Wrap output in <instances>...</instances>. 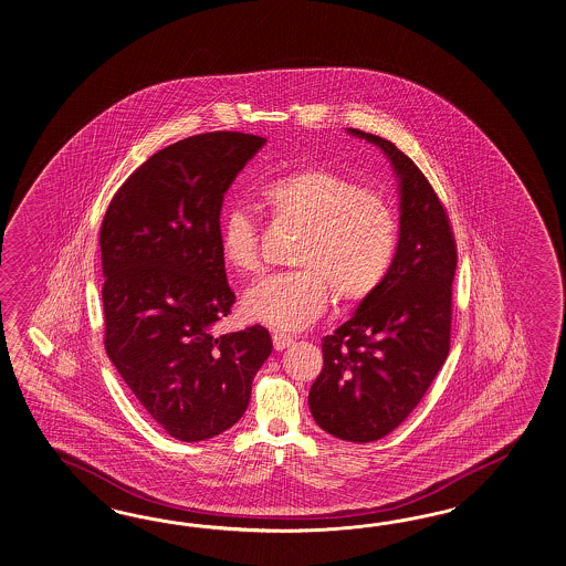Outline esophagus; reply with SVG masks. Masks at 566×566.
<instances>
[{
  "mask_svg": "<svg viewBox=\"0 0 566 566\" xmlns=\"http://www.w3.org/2000/svg\"><path fill=\"white\" fill-rule=\"evenodd\" d=\"M273 345L276 350H283V348H290L293 345V336L283 333H273Z\"/></svg>",
  "mask_w": 566,
  "mask_h": 566,
  "instance_id": "obj_1",
  "label": "esophagus"
}]
</instances>
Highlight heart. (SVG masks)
<instances>
[{"instance_id": "1", "label": "heart", "mask_w": 566, "mask_h": 566, "mask_svg": "<svg viewBox=\"0 0 566 566\" xmlns=\"http://www.w3.org/2000/svg\"><path fill=\"white\" fill-rule=\"evenodd\" d=\"M275 223L302 228L293 262L250 287L242 300L248 318L276 331H300L328 304H361L376 293L398 250V218L391 205L359 180L328 168L279 176L261 189ZM219 254L238 273L261 266V235L244 209L232 207L219 221Z\"/></svg>"}]
</instances>
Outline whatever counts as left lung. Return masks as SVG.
<instances>
[{"label":"left lung","mask_w":566,"mask_h":566,"mask_svg":"<svg viewBox=\"0 0 566 566\" xmlns=\"http://www.w3.org/2000/svg\"><path fill=\"white\" fill-rule=\"evenodd\" d=\"M348 133L390 160L400 192V238L384 285L322 338L324 367L307 402L326 433L367 443L391 433L415 410L448 359L458 248L450 218L417 164L384 137Z\"/></svg>","instance_id":"8db88e82"}]
</instances>
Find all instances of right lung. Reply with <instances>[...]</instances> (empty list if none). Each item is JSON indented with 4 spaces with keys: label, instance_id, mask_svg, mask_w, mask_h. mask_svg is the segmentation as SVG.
Here are the masks:
<instances>
[{
    "label": "right lung",
    "instance_id": "obj_1",
    "mask_svg": "<svg viewBox=\"0 0 566 566\" xmlns=\"http://www.w3.org/2000/svg\"><path fill=\"white\" fill-rule=\"evenodd\" d=\"M264 144L213 130L164 147L123 182L102 219L104 348L178 441L211 439L242 419L273 350L261 324L213 333L235 302L219 254L223 195Z\"/></svg>",
    "mask_w": 566,
    "mask_h": 566
}]
</instances>
